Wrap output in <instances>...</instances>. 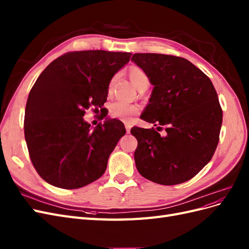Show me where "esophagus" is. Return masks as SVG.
<instances>
[{
  "label": "esophagus",
  "mask_w": 249,
  "mask_h": 249,
  "mask_svg": "<svg viewBox=\"0 0 249 249\" xmlns=\"http://www.w3.org/2000/svg\"><path fill=\"white\" fill-rule=\"evenodd\" d=\"M124 126H125V130H126V132L127 133H130V130H131V124H129V123H124Z\"/></svg>",
  "instance_id": "obj_1"
}]
</instances>
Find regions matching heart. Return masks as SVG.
<instances>
[{
	"mask_svg": "<svg viewBox=\"0 0 249 249\" xmlns=\"http://www.w3.org/2000/svg\"><path fill=\"white\" fill-rule=\"evenodd\" d=\"M130 78L133 82V84L137 88L141 89L143 87H148L149 85V78L147 73L143 71L140 67L137 66H132L129 71ZM116 77H113L109 83L108 86V92L109 94L113 91V86H114ZM140 111V107L137 104H131V103H125L122 101H116L110 105L109 112L112 117L118 118L120 120H124V122H127L130 120L133 115L138 114Z\"/></svg>",
	"mask_w": 249,
	"mask_h": 249,
	"instance_id": "obj_1",
	"label": "heart"
}]
</instances>
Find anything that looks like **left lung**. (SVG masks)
I'll return each mask as SVG.
<instances>
[{"label":"left lung","instance_id":"left-lung-1","mask_svg":"<svg viewBox=\"0 0 249 249\" xmlns=\"http://www.w3.org/2000/svg\"><path fill=\"white\" fill-rule=\"evenodd\" d=\"M154 89L140 118L164 130L134 126L138 146L134 158L140 175L160 185L187 182L206 166L215 153L222 110L211 80L182 57L134 54Z\"/></svg>","mask_w":249,"mask_h":249}]
</instances>
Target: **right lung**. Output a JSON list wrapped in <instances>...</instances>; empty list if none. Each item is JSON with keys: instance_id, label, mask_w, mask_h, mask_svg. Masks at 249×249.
<instances>
[{"instance_id": "right-lung-1", "label": "right lung", "mask_w": 249, "mask_h": 249, "mask_svg": "<svg viewBox=\"0 0 249 249\" xmlns=\"http://www.w3.org/2000/svg\"><path fill=\"white\" fill-rule=\"evenodd\" d=\"M131 53L70 52L55 59L36 80L26 105L25 138L37 173L62 189H78L100 178L110 154L125 134L124 124L108 119L92 130L83 116L107 101L113 76Z\"/></svg>"}]
</instances>
